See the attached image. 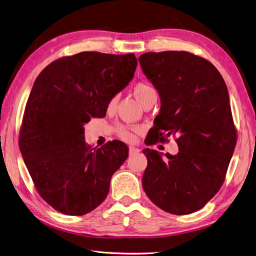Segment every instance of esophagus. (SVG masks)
I'll use <instances>...</instances> for the list:
<instances>
[{"mask_svg": "<svg viewBox=\"0 0 256 256\" xmlns=\"http://www.w3.org/2000/svg\"><path fill=\"white\" fill-rule=\"evenodd\" d=\"M130 154L133 156V154H138V152H140V150H138V148H134V146H130Z\"/></svg>", "mask_w": 256, "mask_h": 256, "instance_id": "1", "label": "esophagus"}]
</instances>
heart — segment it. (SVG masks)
<instances>
[{"instance_id": "heart-1", "label": "heart", "mask_w": 256, "mask_h": 256, "mask_svg": "<svg viewBox=\"0 0 256 256\" xmlns=\"http://www.w3.org/2000/svg\"><path fill=\"white\" fill-rule=\"evenodd\" d=\"M133 94L136 96V98L143 104L148 97L153 95H156V90L151 85H148L146 82H138L133 87ZM116 103V97H113L112 100L108 102V108H113ZM141 130L138 128H125L120 126L118 128V136L122 140L126 142H132L134 140V133H138Z\"/></svg>"}]
</instances>
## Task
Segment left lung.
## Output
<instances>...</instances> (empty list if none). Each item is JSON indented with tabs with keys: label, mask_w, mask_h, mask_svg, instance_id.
Returning a JSON list of instances; mask_svg holds the SVG:
<instances>
[{
	"label": "left lung",
	"mask_w": 256,
	"mask_h": 256,
	"mask_svg": "<svg viewBox=\"0 0 256 256\" xmlns=\"http://www.w3.org/2000/svg\"><path fill=\"white\" fill-rule=\"evenodd\" d=\"M158 92L160 112L148 144L176 136L172 156L144 148L142 186L162 210L187 215L202 209L224 182L236 144L226 84L208 60L186 51L146 52L138 58Z\"/></svg>",
	"instance_id": "8db88e82"
}]
</instances>
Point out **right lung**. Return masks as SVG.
Here are the masks:
<instances>
[{
  "instance_id": "add662e5",
  "label": "right lung",
  "mask_w": 256,
  "mask_h": 256,
  "mask_svg": "<svg viewBox=\"0 0 256 256\" xmlns=\"http://www.w3.org/2000/svg\"><path fill=\"white\" fill-rule=\"evenodd\" d=\"M136 64L133 54L85 51L56 60L36 77L18 144L36 190L56 210L85 215L108 196L128 148L118 140L88 146L84 125L104 118L108 102L132 80Z\"/></svg>"
}]
</instances>
